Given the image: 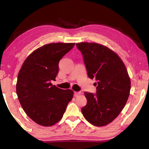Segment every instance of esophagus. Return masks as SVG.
Wrapping results in <instances>:
<instances>
[{
    "label": "esophagus",
    "mask_w": 149,
    "mask_h": 149,
    "mask_svg": "<svg viewBox=\"0 0 149 149\" xmlns=\"http://www.w3.org/2000/svg\"><path fill=\"white\" fill-rule=\"evenodd\" d=\"M81 94H82V92H81V91H79V92H74V95H75V97H77L78 95H81Z\"/></svg>",
    "instance_id": "esophagus-1"
}]
</instances>
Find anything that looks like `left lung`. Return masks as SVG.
Returning a JSON list of instances; mask_svg holds the SVG:
<instances>
[{
    "label": "left lung",
    "instance_id": "8db88e82",
    "mask_svg": "<svg viewBox=\"0 0 149 149\" xmlns=\"http://www.w3.org/2000/svg\"><path fill=\"white\" fill-rule=\"evenodd\" d=\"M83 55L87 75L95 79V94L85 92L87 104L81 112L88 122L95 126L112 122L127 102L131 81L124 64L108 47L93 42L77 43Z\"/></svg>",
    "mask_w": 149,
    "mask_h": 149
}]
</instances>
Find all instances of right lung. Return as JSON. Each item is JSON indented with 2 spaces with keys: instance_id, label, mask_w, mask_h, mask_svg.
Listing matches in <instances>:
<instances>
[{
  "instance_id": "1",
  "label": "right lung",
  "mask_w": 149,
  "mask_h": 149,
  "mask_svg": "<svg viewBox=\"0 0 149 149\" xmlns=\"http://www.w3.org/2000/svg\"><path fill=\"white\" fill-rule=\"evenodd\" d=\"M75 43H50L35 50L25 60L17 76L16 93L26 114L35 123L51 126L61 120L74 91L53 85L58 64Z\"/></svg>"
}]
</instances>
